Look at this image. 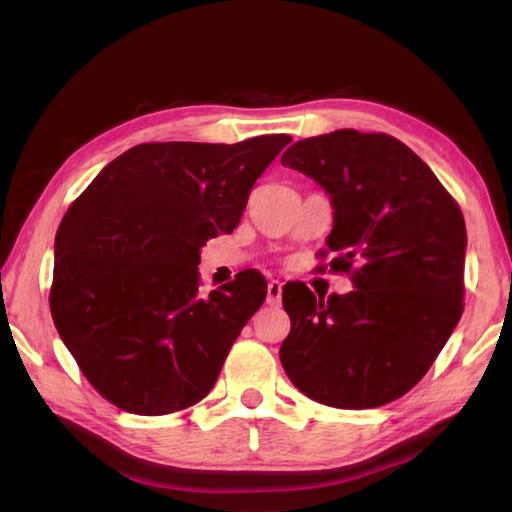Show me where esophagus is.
Listing matches in <instances>:
<instances>
[{"mask_svg": "<svg viewBox=\"0 0 512 512\" xmlns=\"http://www.w3.org/2000/svg\"><path fill=\"white\" fill-rule=\"evenodd\" d=\"M281 290H284V286H281V281H270L268 284V292H266V303L268 306H279L281 303Z\"/></svg>", "mask_w": 512, "mask_h": 512, "instance_id": "obj_1", "label": "esophagus"}]
</instances>
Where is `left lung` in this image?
Returning a JSON list of instances; mask_svg holds the SVG:
<instances>
[{
    "label": "left lung",
    "instance_id": "1",
    "mask_svg": "<svg viewBox=\"0 0 512 512\" xmlns=\"http://www.w3.org/2000/svg\"><path fill=\"white\" fill-rule=\"evenodd\" d=\"M281 165L330 193V273L354 286L330 297H314L301 281L284 286L292 325L281 365L321 405H387L418 385L462 317L460 204L405 143L380 132L336 129L299 140Z\"/></svg>",
    "mask_w": 512,
    "mask_h": 512
}]
</instances>
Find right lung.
Instances as JSON below:
<instances>
[{
	"label": "right lung",
	"mask_w": 512,
	"mask_h": 512,
	"mask_svg": "<svg viewBox=\"0 0 512 512\" xmlns=\"http://www.w3.org/2000/svg\"><path fill=\"white\" fill-rule=\"evenodd\" d=\"M290 140L136 145L70 204L54 239L50 312L83 376L118 409L165 416L215 385L268 284L248 268L204 297L200 248L233 233Z\"/></svg>",
	"instance_id": "right-lung-1"
}]
</instances>
